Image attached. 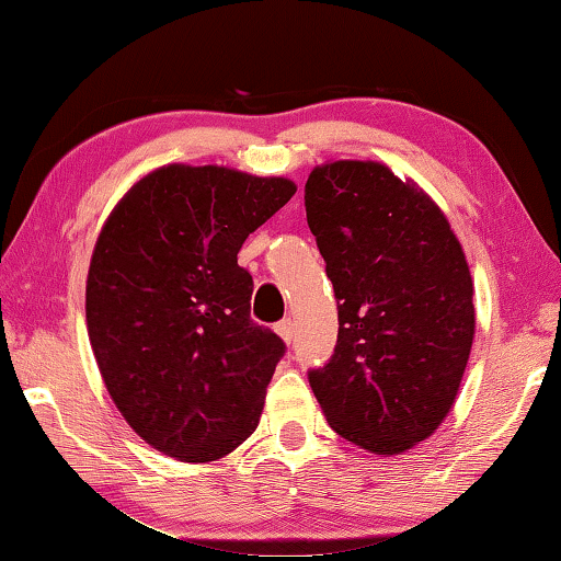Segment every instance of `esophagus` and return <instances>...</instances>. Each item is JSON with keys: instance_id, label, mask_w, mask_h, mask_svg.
Wrapping results in <instances>:
<instances>
[{"instance_id": "esophagus-1", "label": "esophagus", "mask_w": 561, "mask_h": 561, "mask_svg": "<svg viewBox=\"0 0 561 561\" xmlns=\"http://www.w3.org/2000/svg\"><path fill=\"white\" fill-rule=\"evenodd\" d=\"M275 332H278V337L286 342V345H290L293 342V335H296V322H293L290 318H286V320H280L278 325H275Z\"/></svg>"}]
</instances>
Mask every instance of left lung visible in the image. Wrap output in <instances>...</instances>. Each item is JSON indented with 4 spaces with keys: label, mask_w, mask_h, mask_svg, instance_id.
<instances>
[{
    "label": "left lung",
    "mask_w": 561,
    "mask_h": 561,
    "mask_svg": "<svg viewBox=\"0 0 561 561\" xmlns=\"http://www.w3.org/2000/svg\"><path fill=\"white\" fill-rule=\"evenodd\" d=\"M306 211L340 320L335 355L310 369V387L335 434L399 456L444 424L473 347L463 245L414 180L371 160L316 167Z\"/></svg>",
    "instance_id": "1"
}]
</instances>
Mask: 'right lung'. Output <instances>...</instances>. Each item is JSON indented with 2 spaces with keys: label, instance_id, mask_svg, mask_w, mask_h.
Returning <instances> with one entry per match:
<instances>
[{
  "label": "right lung",
  "instance_id": "right-lung-1",
  "mask_svg": "<svg viewBox=\"0 0 561 561\" xmlns=\"http://www.w3.org/2000/svg\"><path fill=\"white\" fill-rule=\"evenodd\" d=\"M296 190L174 162L135 182L98 233L88 340L117 411L160 454L209 463L259 426L286 345L251 320L253 278L236 255Z\"/></svg>",
  "mask_w": 561,
  "mask_h": 561
}]
</instances>
